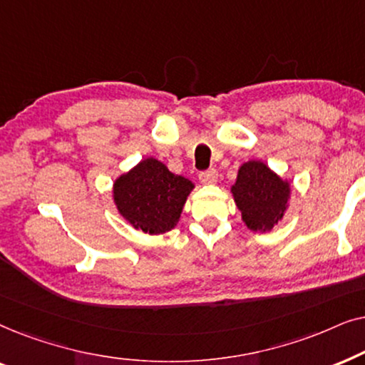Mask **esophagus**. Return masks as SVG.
Instances as JSON below:
<instances>
[{
  "label": "esophagus",
  "instance_id": "esophagus-1",
  "mask_svg": "<svg viewBox=\"0 0 365 365\" xmlns=\"http://www.w3.org/2000/svg\"><path fill=\"white\" fill-rule=\"evenodd\" d=\"M199 181L202 184H216L217 182V171L216 169H207L199 174Z\"/></svg>",
  "mask_w": 365,
  "mask_h": 365
}]
</instances>
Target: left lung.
Listing matches in <instances>:
<instances>
[{"label": "left lung", "mask_w": 365, "mask_h": 365, "mask_svg": "<svg viewBox=\"0 0 365 365\" xmlns=\"http://www.w3.org/2000/svg\"><path fill=\"white\" fill-rule=\"evenodd\" d=\"M231 194L249 231L269 232L287 212L292 187L266 163L251 159L239 168Z\"/></svg>", "instance_id": "left-lung-1"}]
</instances>
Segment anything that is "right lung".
Here are the masks:
<instances>
[{
  "mask_svg": "<svg viewBox=\"0 0 365 365\" xmlns=\"http://www.w3.org/2000/svg\"><path fill=\"white\" fill-rule=\"evenodd\" d=\"M194 184L174 174L154 158L141 159L113 182V202L118 212L149 236L169 232L178 226Z\"/></svg>",
  "mask_w": 365,
  "mask_h": 365,
  "instance_id": "right-lung-1",
  "label": "right lung"
}]
</instances>
